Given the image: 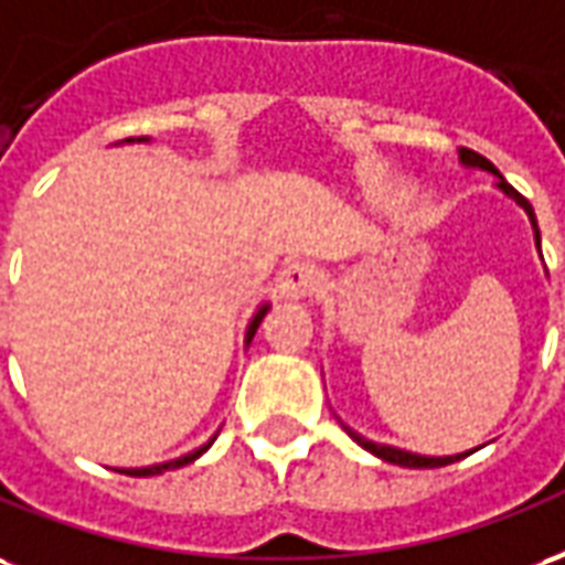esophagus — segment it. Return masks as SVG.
<instances>
[{
    "label": "esophagus",
    "instance_id": "34e87169",
    "mask_svg": "<svg viewBox=\"0 0 565 565\" xmlns=\"http://www.w3.org/2000/svg\"><path fill=\"white\" fill-rule=\"evenodd\" d=\"M316 286H319V270H316L312 262H291V265L279 270V291H282V298H310Z\"/></svg>",
    "mask_w": 565,
    "mask_h": 565
}]
</instances>
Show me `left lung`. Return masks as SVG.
I'll list each match as a JSON object with an SVG mask.
<instances>
[{"instance_id": "8db88e82", "label": "left lung", "mask_w": 565, "mask_h": 565, "mask_svg": "<svg viewBox=\"0 0 565 565\" xmlns=\"http://www.w3.org/2000/svg\"><path fill=\"white\" fill-rule=\"evenodd\" d=\"M460 162L469 164V168H481V171H491V174L500 177V183H497V186H500L502 192H505V195H509V198H514V201H518V204H521V207L526 210V216H530V222H533V228H536V246H539V225H536V213H533V207H530V201H526V198L521 195V192H518V189L509 186V183H505V180H502L500 171H497V168H493V162H488V159H484V156H481V152L467 150V147H463V150H460ZM345 434L352 436V439H355V443H358V446H361V448H367L370 455H376V457H382V460H388V463H397V467H409V469H434V467H448V463H455V460H463V457L472 455V451H476V448H472V451H463V455H451V457H424V455H413V451H403V448H394V446H379V443H370V439H364V436L355 434V430H349V427H345Z\"/></svg>"}]
</instances>
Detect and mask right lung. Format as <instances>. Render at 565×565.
<instances>
[{"label": "right lung", "instance_id": "right-lung-1", "mask_svg": "<svg viewBox=\"0 0 565 565\" xmlns=\"http://www.w3.org/2000/svg\"><path fill=\"white\" fill-rule=\"evenodd\" d=\"M129 141H131V138H129ZM141 141H143V138H141ZM265 312H267V303L253 316V322H249V331H246V343H249V340H253V333L258 331V324H262V319H265ZM213 439H216V436H213ZM213 439H210L207 446L195 448V451H189V455L177 457V460H168V463H156V467H141V469H119V472H126V476H138V479H143V476H162V472H168V469H180V467H186V463H192V460H198V457L204 455V451L213 446Z\"/></svg>", "mask_w": 565, "mask_h": 565}]
</instances>
